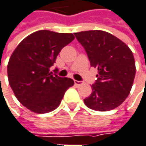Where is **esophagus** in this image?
Masks as SVG:
<instances>
[{"label":"esophagus","instance_id":"1","mask_svg":"<svg viewBox=\"0 0 146 146\" xmlns=\"http://www.w3.org/2000/svg\"><path fill=\"white\" fill-rule=\"evenodd\" d=\"M74 83H75V85H76V86H77L83 84V82H82V81H79V80H74Z\"/></svg>","mask_w":146,"mask_h":146}]
</instances>
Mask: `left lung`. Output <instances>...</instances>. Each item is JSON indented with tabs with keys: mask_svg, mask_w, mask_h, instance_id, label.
Listing matches in <instances>:
<instances>
[{
	"mask_svg": "<svg viewBox=\"0 0 146 146\" xmlns=\"http://www.w3.org/2000/svg\"><path fill=\"white\" fill-rule=\"evenodd\" d=\"M84 47L90 66L98 70L90 96L84 100L90 109L108 111L129 96L135 76L132 51L122 40L106 31L96 30L74 33Z\"/></svg>",
	"mask_w": 146,
	"mask_h": 146,
	"instance_id": "8db88e82",
	"label": "left lung"
}]
</instances>
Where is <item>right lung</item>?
Instances as JSON below:
<instances>
[{"label": "right lung", "instance_id": "1", "mask_svg": "<svg viewBox=\"0 0 146 146\" xmlns=\"http://www.w3.org/2000/svg\"><path fill=\"white\" fill-rule=\"evenodd\" d=\"M75 39L71 33L38 31L26 37L9 60V84L27 109L43 114L56 109L65 92L74 85L70 78L50 71L61 49Z\"/></svg>", "mask_w": 146, "mask_h": 146}]
</instances>
